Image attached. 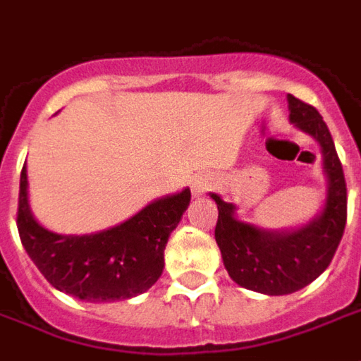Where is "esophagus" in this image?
I'll return each mask as SVG.
<instances>
[{"label": "esophagus", "instance_id": "1", "mask_svg": "<svg viewBox=\"0 0 361 361\" xmlns=\"http://www.w3.org/2000/svg\"><path fill=\"white\" fill-rule=\"evenodd\" d=\"M211 188L212 178H209V176H199V178H195V181H193V193H195L197 197L203 195L204 191H209Z\"/></svg>", "mask_w": 361, "mask_h": 361}]
</instances>
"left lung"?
I'll use <instances>...</instances> for the list:
<instances>
[{
	"mask_svg": "<svg viewBox=\"0 0 361 361\" xmlns=\"http://www.w3.org/2000/svg\"><path fill=\"white\" fill-rule=\"evenodd\" d=\"M290 121L311 135L323 152L326 201L305 226L271 232L235 219V207L211 193L219 207L214 238L230 279L269 295L302 290L331 265L346 226V181L329 127L313 106L288 94Z\"/></svg>",
	"mask_w": 361,
	"mask_h": 361,
	"instance_id": "1",
	"label": "left lung"
}]
</instances>
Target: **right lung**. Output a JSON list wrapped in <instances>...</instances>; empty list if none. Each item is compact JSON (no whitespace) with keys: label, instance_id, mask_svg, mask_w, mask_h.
<instances>
[{"label":"right lung","instance_id":"add662e5","mask_svg":"<svg viewBox=\"0 0 361 361\" xmlns=\"http://www.w3.org/2000/svg\"><path fill=\"white\" fill-rule=\"evenodd\" d=\"M27 185V166H23L17 228L28 257L59 292L92 303L129 300L160 279L168 238L191 201V191L185 188L152 201L110 230L61 235L32 216Z\"/></svg>","mask_w":361,"mask_h":361}]
</instances>
